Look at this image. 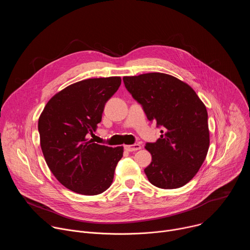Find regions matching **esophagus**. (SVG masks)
Masks as SVG:
<instances>
[{
    "instance_id": "34e87169",
    "label": "esophagus",
    "mask_w": 250,
    "mask_h": 250,
    "mask_svg": "<svg viewBox=\"0 0 250 250\" xmlns=\"http://www.w3.org/2000/svg\"><path fill=\"white\" fill-rule=\"evenodd\" d=\"M125 148L127 150V151H136V150H139L141 149V146L139 144H136V145H129V146H125Z\"/></svg>"
}]
</instances>
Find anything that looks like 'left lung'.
<instances>
[{
  "mask_svg": "<svg viewBox=\"0 0 250 250\" xmlns=\"http://www.w3.org/2000/svg\"><path fill=\"white\" fill-rule=\"evenodd\" d=\"M150 122L163 126L160 138L146 144L151 163L145 169L149 182L161 189L190 182L204 163L209 130L205 104L187 83L153 72L123 78Z\"/></svg>",
  "mask_w": 250,
  "mask_h": 250,
  "instance_id": "1",
  "label": "left lung"
}]
</instances>
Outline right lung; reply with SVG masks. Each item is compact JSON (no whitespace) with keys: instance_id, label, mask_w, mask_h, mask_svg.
Here are the masks:
<instances>
[{"instance_id":"add662e5","label":"right lung","mask_w":250,"mask_h":250,"mask_svg":"<svg viewBox=\"0 0 250 250\" xmlns=\"http://www.w3.org/2000/svg\"><path fill=\"white\" fill-rule=\"evenodd\" d=\"M121 77L91 78L56 93L39 119L41 146L46 164L67 189L94 196L110 188L124 147L101 146L92 134L104 104L119 89Z\"/></svg>"}]
</instances>
